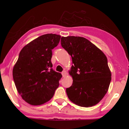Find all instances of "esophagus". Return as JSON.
Here are the masks:
<instances>
[{"mask_svg": "<svg viewBox=\"0 0 129 129\" xmlns=\"http://www.w3.org/2000/svg\"><path fill=\"white\" fill-rule=\"evenodd\" d=\"M67 73L66 70H63V72H62V75L63 78H65V77L67 76Z\"/></svg>", "mask_w": 129, "mask_h": 129, "instance_id": "1", "label": "esophagus"}]
</instances>
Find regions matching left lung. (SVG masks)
<instances>
[{
  "label": "left lung",
  "mask_w": 129,
  "mask_h": 129,
  "mask_svg": "<svg viewBox=\"0 0 129 129\" xmlns=\"http://www.w3.org/2000/svg\"><path fill=\"white\" fill-rule=\"evenodd\" d=\"M60 43L73 62L69 71L73 84L66 89L68 98L81 107L95 106L107 93L112 79L107 57L82 37H62Z\"/></svg>",
  "instance_id": "left-lung-1"
}]
</instances>
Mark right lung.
Instances as JSON below:
<instances>
[{
    "label": "right lung",
    "instance_id": "1",
    "mask_svg": "<svg viewBox=\"0 0 129 129\" xmlns=\"http://www.w3.org/2000/svg\"><path fill=\"white\" fill-rule=\"evenodd\" d=\"M60 36L46 34L34 39L21 50L13 69L14 84L25 101L39 106L52 98L60 73L54 71L51 62L52 50L58 45Z\"/></svg>",
    "mask_w": 129,
    "mask_h": 129
}]
</instances>
